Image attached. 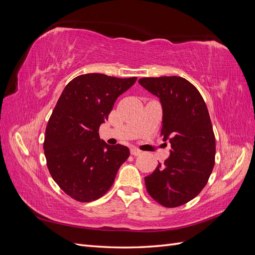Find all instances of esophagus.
Returning a JSON list of instances; mask_svg holds the SVG:
<instances>
[{
    "mask_svg": "<svg viewBox=\"0 0 255 255\" xmlns=\"http://www.w3.org/2000/svg\"><path fill=\"white\" fill-rule=\"evenodd\" d=\"M130 154H132V155H134V156H138V155H140V154H141V151L138 150L137 148H130Z\"/></svg>",
    "mask_w": 255,
    "mask_h": 255,
    "instance_id": "34e87169",
    "label": "esophagus"
}]
</instances>
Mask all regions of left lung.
Wrapping results in <instances>:
<instances>
[{"label": "left lung", "mask_w": 255, "mask_h": 255, "mask_svg": "<svg viewBox=\"0 0 255 255\" xmlns=\"http://www.w3.org/2000/svg\"><path fill=\"white\" fill-rule=\"evenodd\" d=\"M143 88L159 98L163 107L164 141L170 155L144 177L148 194L166 207H176L197 197L215 165L216 140L206 104L198 89L181 76L142 78Z\"/></svg>", "instance_id": "left-lung-1"}]
</instances>
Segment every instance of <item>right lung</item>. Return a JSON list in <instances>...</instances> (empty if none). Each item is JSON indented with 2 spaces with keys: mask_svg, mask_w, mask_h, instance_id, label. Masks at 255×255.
<instances>
[{
  "mask_svg": "<svg viewBox=\"0 0 255 255\" xmlns=\"http://www.w3.org/2000/svg\"><path fill=\"white\" fill-rule=\"evenodd\" d=\"M136 80L82 74L61 92L45 128L43 150L53 180L76 201L91 202L105 195L129 156L128 146L100 139L99 128Z\"/></svg>",
  "mask_w": 255,
  "mask_h": 255,
  "instance_id": "right-lung-1",
  "label": "right lung"
}]
</instances>
